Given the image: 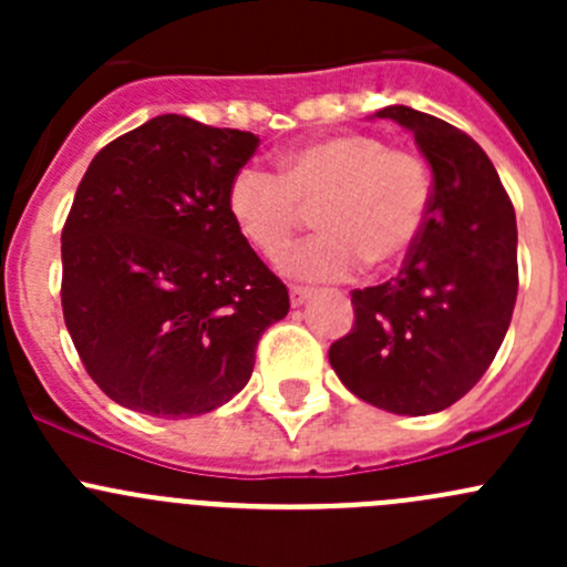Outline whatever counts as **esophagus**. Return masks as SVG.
<instances>
[{"label":"esophagus","mask_w":567,"mask_h":567,"mask_svg":"<svg viewBox=\"0 0 567 567\" xmlns=\"http://www.w3.org/2000/svg\"><path fill=\"white\" fill-rule=\"evenodd\" d=\"M310 296H312L310 288H301V285H293V288H290V305L301 307L307 299H310Z\"/></svg>","instance_id":"esophagus-1"}]
</instances>
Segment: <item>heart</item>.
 <instances>
[{
  "instance_id": "obj_1",
  "label": "heart",
  "mask_w": 567,
  "mask_h": 567,
  "mask_svg": "<svg viewBox=\"0 0 567 567\" xmlns=\"http://www.w3.org/2000/svg\"><path fill=\"white\" fill-rule=\"evenodd\" d=\"M431 169L416 153L373 134H337L279 156L277 175L244 167L227 188V210L244 241L279 257L316 210L318 236L282 257L293 279L334 282L359 266H398L420 241L431 214Z\"/></svg>"
}]
</instances>
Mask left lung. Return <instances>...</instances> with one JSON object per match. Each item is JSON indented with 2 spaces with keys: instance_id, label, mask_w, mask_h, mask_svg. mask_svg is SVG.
Returning <instances> with one entry per match:
<instances>
[{
  "instance_id": "obj_1",
  "label": "left lung",
  "mask_w": 567,
  "mask_h": 567,
  "mask_svg": "<svg viewBox=\"0 0 567 567\" xmlns=\"http://www.w3.org/2000/svg\"><path fill=\"white\" fill-rule=\"evenodd\" d=\"M375 117L414 134L431 164L427 225L400 274L353 290V329L329 348L342 384L392 414H436L494 362L518 293L516 210L483 147L411 106Z\"/></svg>"
}]
</instances>
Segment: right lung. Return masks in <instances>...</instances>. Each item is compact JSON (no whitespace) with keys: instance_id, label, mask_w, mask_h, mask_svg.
Returning <instances> with one entry per match:
<instances>
[{"instance_id":"1","label":"right lung","mask_w":567,"mask_h":567,"mask_svg":"<svg viewBox=\"0 0 567 567\" xmlns=\"http://www.w3.org/2000/svg\"><path fill=\"white\" fill-rule=\"evenodd\" d=\"M249 131L158 114L90 162L62 227V316L90 379L162 420L247 386L288 288L236 230L227 188Z\"/></svg>"}]
</instances>
